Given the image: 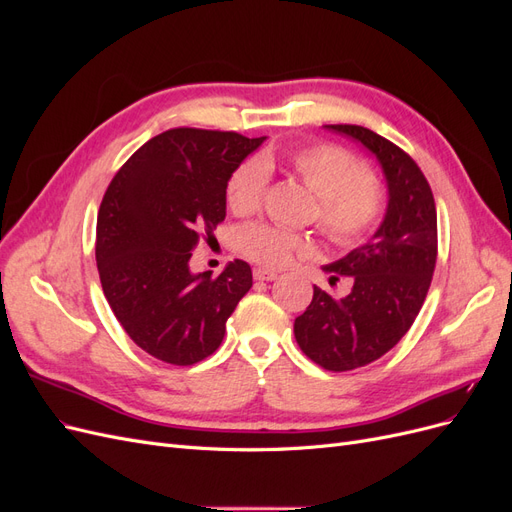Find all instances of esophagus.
<instances>
[{
  "mask_svg": "<svg viewBox=\"0 0 512 512\" xmlns=\"http://www.w3.org/2000/svg\"><path fill=\"white\" fill-rule=\"evenodd\" d=\"M254 277L260 282H273L277 280V273L271 269H254Z\"/></svg>",
  "mask_w": 512,
  "mask_h": 512,
  "instance_id": "obj_1",
  "label": "esophagus"
}]
</instances>
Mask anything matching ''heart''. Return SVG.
<instances>
[{"instance_id": "1", "label": "heart", "mask_w": 512, "mask_h": 512, "mask_svg": "<svg viewBox=\"0 0 512 512\" xmlns=\"http://www.w3.org/2000/svg\"><path fill=\"white\" fill-rule=\"evenodd\" d=\"M288 164L305 188L318 198V226L337 245H356L376 230L384 215V192L369 177L367 166L337 145H307L290 153ZM269 185L267 162L260 158L239 164L226 183L232 213H254ZM241 254L267 267H284L305 254L303 237L271 224L243 226L237 235Z\"/></svg>"}]
</instances>
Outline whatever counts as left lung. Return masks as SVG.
Returning a JSON list of instances; mask_svg holds the SVG:
<instances>
[{
  "label": "left lung",
  "instance_id": "left-lung-1",
  "mask_svg": "<svg viewBox=\"0 0 512 512\" xmlns=\"http://www.w3.org/2000/svg\"><path fill=\"white\" fill-rule=\"evenodd\" d=\"M374 153L389 190L384 220L365 245L324 267L352 277L344 299L314 286V299L294 320L307 359L329 371L374 363L408 333L427 297L438 258V215L421 168L391 141L363 126H324Z\"/></svg>",
  "mask_w": 512,
  "mask_h": 512
}]
</instances>
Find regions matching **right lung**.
<instances>
[{"instance_id":"add662e5","label":"right lung","mask_w":512,"mask_h":512,"mask_svg":"<svg viewBox=\"0 0 512 512\" xmlns=\"http://www.w3.org/2000/svg\"><path fill=\"white\" fill-rule=\"evenodd\" d=\"M267 136L175 128L123 164L102 198L96 262L104 297L132 342L170 365H194L220 348L226 320L252 288L232 260L215 277L192 273L203 232L226 218L228 177Z\"/></svg>"}]
</instances>
